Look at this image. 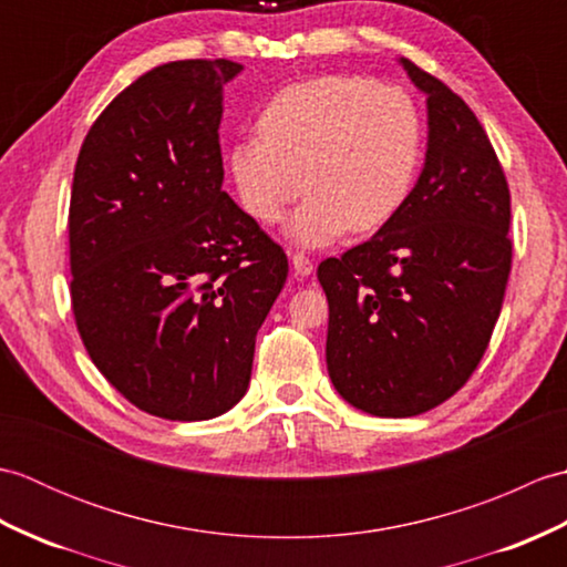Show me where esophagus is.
<instances>
[{
    "label": "esophagus",
    "mask_w": 567,
    "mask_h": 567,
    "mask_svg": "<svg viewBox=\"0 0 567 567\" xmlns=\"http://www.w3.org/2000/svg\"><path fill=\"white\" fill-rule=\"evenodd\" d=\"M292 268H295V275L307 277V275H311V270H315V265H311V260L307 256H302V252H295Z\"/></svg>",
    "instance_id": "esophagus-1"
}]
</instances>
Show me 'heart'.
<instances>
[{
  "mask_svg": "<svg viewBox=\"0 0 567 567\" xmlns=\"http://www.w3.org/2000/svg\"><path fill=\"white\" fill-rule=\"evenodd\" d=\"M258 138L226 155L240 207L275 224L309 192L285 236L321 248L348 228L375 231L406 199L421 155V118L400 87L358 75H319L287 84L262 106Z\"/></svg>",
  "mask_w": 567,
  "mask_h": 567,
  "instance_id": "1",
  "label": "heart"
}]
</instances>
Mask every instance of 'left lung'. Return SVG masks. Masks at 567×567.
I'll return each mask as SVG.
<instances>
[{"instance_id": "1", "label": "left lung", "mask_w": 567, "mask_h": 567, "mask_svg": "<svg viewBox=\"0 0 567 567\" xmlns=\"http://www.w3.org/2000/svg\"><path fill=\"white\" fill-rule=\"evenodd\" d=\"M400 65L426 94L424 167L375 236L317 270L336 392L392 419L429 412L473 375L512 270L509 187L485 128L441 80Z\"/></svg>"}]
</instances>
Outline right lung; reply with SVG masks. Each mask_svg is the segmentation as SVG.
<instances>
[{
	"label": "right lung",
	"instance_id": "1",
	"mask_svg": "<svg viewBox=\"0 0 567 567\" xmlns=\"http://www.w3.org/2000/svg\"><path fill=\"white\" fill-rule=\"evenodd\" d=\"M244 65L175 60L116 94L70 195V297L82 343L141 412L204 421L250 382L287 256L221 189L224 84Z\"/></svg>",
	"mask_w": 567,
	"mask_h": 567
}]
</instances>
